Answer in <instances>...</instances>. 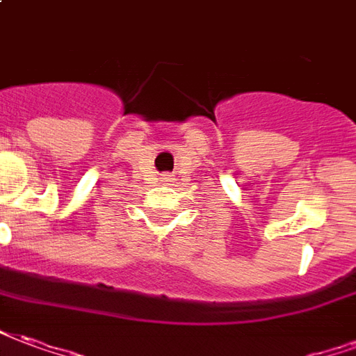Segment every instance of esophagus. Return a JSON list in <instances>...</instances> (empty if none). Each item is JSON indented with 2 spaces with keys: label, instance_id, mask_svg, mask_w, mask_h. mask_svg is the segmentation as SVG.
Instances as JSON below:
<instances>
[{
  "label": "esophagus",
  "instance_id": "1",
  "mask_svg": "<svg viewBox=\"0 0 356 356\" xmlns=\"http://www.w3.org/2000/svg\"><path fill=\"white\" fill-rule=\"evenodd\" d=\"M162 183H164V185H170V183H173V175H170V173H164V175H162Z\"/></svg>",
  "mask_w": 356,
  "mask_h": 356
}]
</instances>
